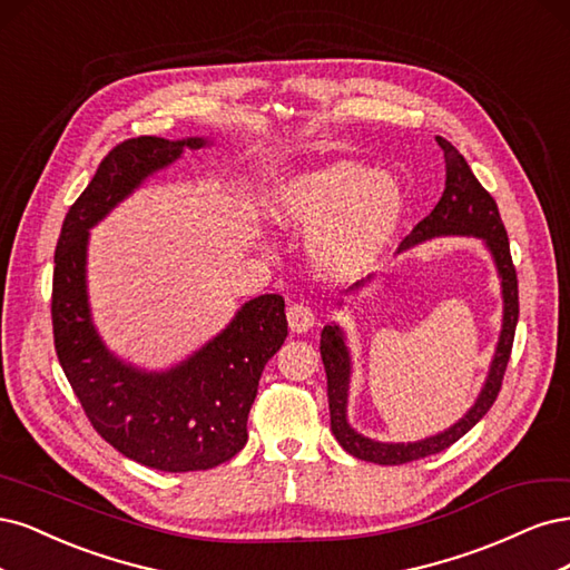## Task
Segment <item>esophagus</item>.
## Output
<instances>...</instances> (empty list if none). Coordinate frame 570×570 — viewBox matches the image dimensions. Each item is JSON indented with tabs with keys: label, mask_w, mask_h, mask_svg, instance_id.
<instances>
[{
	"label": "esophagus",
	"mask_w": 570,
	"mask_h": 570,
	"mask_svg": "<svg viewBox=\"0 0 570 570\" xmlns=\"http://www.w3.org/2000/svg\"><path fill=\"white\" fill-rule=\"evenodd\" d=\"M286 317H288V326L291 332L296 334H305L309 332L312 326H315V312H312L307 305L303 303H293L288 309H286Z\"/></svg>",
	"instance_id": "34e87169"
}]
</instances>
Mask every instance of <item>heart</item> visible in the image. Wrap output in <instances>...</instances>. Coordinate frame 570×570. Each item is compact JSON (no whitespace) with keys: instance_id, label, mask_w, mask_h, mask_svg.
<instances>
[{"instance_id":"obj_1","label":"heart","mask_w":570,"mask_h":570,"mask_svg":"<svg viewBox=\"0 0 570 570\" xmlns=\"http://www.w3.org/2000/svg\"><path fill=\"white\" fill-rule=\"evenodd\" d=\"M286 229H309V265L336 282L360 279L389 250L405 217L397 181L357 163H328L286 177L265 204Z\"/></svg>"}]
</instances>
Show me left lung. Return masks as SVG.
Instances as JSON below:
<instances>
[{
    "label": "left lung",
    "instance_id": "1",
    "mask_svg": "<svg viewBox=\"0 0 570 570\" xmlns=\"http://www.w3.org/2000/svg\"><path fill=\"white\" fill-rule=\"evenodd\" d=\"M435 139L445 154V191L440 196L438 206L431 210V215L421 219V223L410 232L405 242L400 244L397 253H405L419 244L431 242V238H440V236L481 238L494 267H498V277L502 282L500 284L502 286V332H500L498 345H494V355H492L483 389L462 419L454 421L450 429L429 438L414 440V443H381V440L357 433L351 426V421H347V395H351V376H353L351 347L345 343V332L341 328V324L334 322L322 328L320 353L326 370V395H328V414H332V433L347 454L364 459V462L383 464V466L407 464V462H414V459L443 452L479 424L492 407V402L498 400V393L502 389V379L511 355L513 332H517V322H519V282H517V269H513V263H511L509 238L502 225L498 204H494V198L483 189L481 181L475 179L464 156L459 154L448 139L443 137H435ZM374 277L357 282L355 286L347 288V293L360 291Z\"/></svg>",
    "mask_w": 570,
    "mask_h": 570
}]
</instances>
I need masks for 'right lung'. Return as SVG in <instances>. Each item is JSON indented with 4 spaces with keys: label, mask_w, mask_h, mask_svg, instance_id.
I'll use <instances>...</instances> for the list:
<instances>
[{
    "label": "right lung",
    "mask_w": 570,
    "mask_h": 570,
    "mask_svg": "<svg viewBox=\"0 0 570 570\" xmlns=\"http://www.w3.org/2000/svg\"><path fill=\"white\" fill-rule=\"evenodd\" d=\"M206 137H137L118 144L70 206L53 255V345L68 383L97 433L120 454L170 473L225 464L246 445V421L267 360L288 334L284 298L265 293L170 370L149 372L108 351L91 322L89 229L146 179Z\"/></svg>",
    "instance_id": "obj_1"
}]
</instances>
